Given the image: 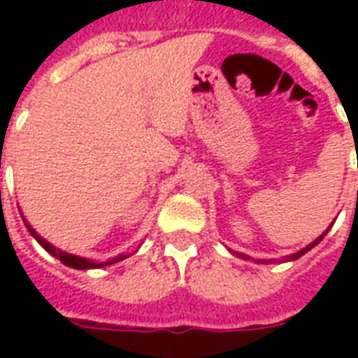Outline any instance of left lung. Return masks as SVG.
Wrapping results in <instances>:
<instances>
[{
    "instance_id": "obj_1",
    "label": "left lung",
    "mask_w": 358,
    "mask_h": 358,
    "mask_svg": "<svg viewBox=\"0 0 358 358\" xmlns=\"http://www.w3.org/2000/svg\"><path fill=\"white\" fill-rule=\"evenodd\" d=\"M327 232H329V230H327ZM327 232H325V234H327ZM325 234L320 236V238H317L316 241H314V243H310V245H308V247H305V249H303V250H299V252H295L294 256H288V260H295V258H299V256H303V255H305V252H308V250H310L312 247H314V245H317V243H320V241H322L323 238H325ZM241 256H243V255H241Z\"/></svg>"
}]
</instances>
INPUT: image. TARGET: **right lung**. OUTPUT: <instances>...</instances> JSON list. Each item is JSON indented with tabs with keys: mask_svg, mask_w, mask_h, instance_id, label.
<instances>
[{
	"mask_svg": "<svg viewBox=\"0 0 358 358\" xmlns=\"http://www.w3.org/2000/svg\"><path fill=\"white\" fill-rule=\"evenodd\" d=\"M25 227H27V230L31 232V236L38 241V243L44 247V249L50 252L52 256H55V258H59V260L63 262L64 266H69V267H74V269H91V267H102V266H109V264H115V262H120L124 260L126 256H117V258H113V260H109V262H91V260H85V258H80V256H74V255H69V252H64V250H59L55 249V247H52V245L48 243L46 239H42L41 236L36 234L35 230L31 229L29 224L25 223Z\"/></svg>",
	"mask_w": 358,
	"mask_h": 358,
	"instance_id": "right-lung-1",
	"label": "right lung"
}]
</instances>
